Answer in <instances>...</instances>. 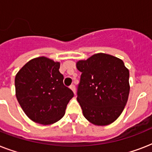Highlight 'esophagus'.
Here are the masks:
<instances>
[{"mask_svg":"<svg viewBox=\"0 0 152 152\" xmlns=\"http://www.w3.org/2000/svg\"><path fill=\"white\" fill-rule=\"evenodd\" d=\"M70 89H71V90L72 91H73L74 95H76V87H75V86H74L73 84L70 86Z\"/></svg>","mask_w":152,"mask_h":152,"instance_id":"esophagus-1","label":"esophagus"}]
</instances>
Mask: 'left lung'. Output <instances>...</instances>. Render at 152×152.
<instances>
[{"label": "left lung", "mask_w": 152, "mask_h": 152, "mask_svg": "<svg viewBox=\"0 0 152 152\" xmlns=\"http://www.w3.org/2000/svg\"><path fill=\"white\" fill-rule=\"evenodd\" d=\"M81 72L77 101L93 125H108L122 113L129 95V71L122 60L103 53L76 62Z\"/></svg>", "instance_id": "obj_1"}]
</instances>
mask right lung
<instances>
[{"label":"right lung","mask_w":152,"mask_h":152,"mask_svg":"<svg viewBox=\"0 0 152 152\" xmlns=\"http://www.w3.org/2000/svg\"><path fill=\"white\" fill-rule=\"evenodd\" d=\"M60 62L39 57L26 63L15 78V96L26 115L41 125L61 120L73 92L64 85Z\"/></svg>","instance_id":"1"}]
</instances>
